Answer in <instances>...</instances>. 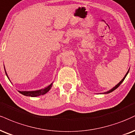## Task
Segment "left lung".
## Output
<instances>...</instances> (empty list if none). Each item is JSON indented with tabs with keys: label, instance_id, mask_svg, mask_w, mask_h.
<instances>
[{
	"label": "left lung",
	"instance_id": "1",
	"mask_svg": "<svg viewBox=\"0 0 135 135\" xmlns=\"http://www.w3.org/2000/svg\"><path fill=\"white\" fill-rule=\"evenodd\" d=\"M129 70H128V72H127V73H126V75H125V76H124V78H123V79H122V80H121V81H120V82H119V83H118V84H117V85H116V86H115V87H113V89H111V90H109V91L104 92V94H108V93H110V92H111L114 91V90H116V89L117 88H118V87H119V86L120 85H121V83H122V82H123V81H124V79H125V78H126V75H128V72H129Z\"/></svg>",
	"mask_w": 135,
	"mask_h": 135
}]
</instances>
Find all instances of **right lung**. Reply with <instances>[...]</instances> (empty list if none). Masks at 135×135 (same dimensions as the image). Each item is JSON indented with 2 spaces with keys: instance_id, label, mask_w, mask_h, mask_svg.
Instances as JSON below:
<instances>
[{
  "instance_id": "add662e5",
  "label": "right lung",
  "mask_w": 135,
  "mask_h": 135,
  "mask_svg": "<svg viewBox=\"0 0 135 135\" xmlns=\"http://www.w3.org/2000/svg\"><path fill=\"white\" fill-rule=\"evenodd\" d=\"M5 69V67H4ZM5 72H6V75L8 79V75L6 73V69H5ZM52 84L53 83H51L50 85H49L48 86H47L46 87H45V89H41V90H33V91H19V93H21L22 95H26V96H30V97H36V96H39V95H44L46 93H47L49 90H50V89L52 87Z\"/></svg>"
}]
</instances>
